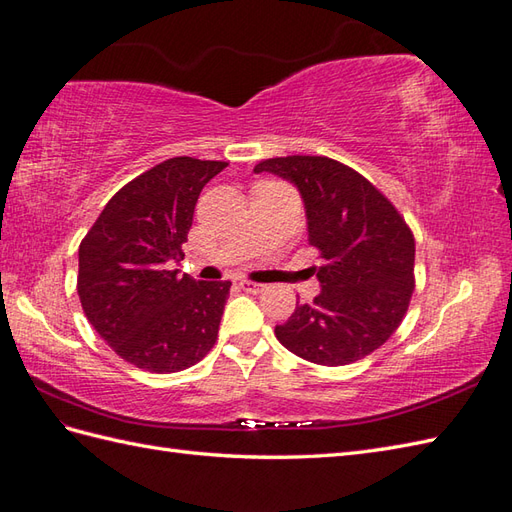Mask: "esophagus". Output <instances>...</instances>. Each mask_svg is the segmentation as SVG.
Here are the masks:
<instances>
[{"label": "esophagus", "mask_w": 512, "mask_h": 512, "mask_svg": "<svg viewBox=\"0 0 512 512\" xmlns=\"http://www.w3.org/2000/svg\"><path fill=\"white\" fill-rule=\"evenodd\" d=\"M240 288L246 290V292H251V294H259V292L266 290V285H264V283H255V281L244 279V281H240Z\"/></svg>", "instance_id": "1"}]
</instances>
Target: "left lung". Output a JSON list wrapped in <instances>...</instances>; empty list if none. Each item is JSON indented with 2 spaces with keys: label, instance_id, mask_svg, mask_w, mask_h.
Listing matches in <instances>:
<instances>
[{
  "label": "left lung",
  "instance_id": "obj_1",
  "mask_svg": "<svg viewBox=\"0 0 512 512\" xmlns=\"http://www.w3.org/2000/svg\"><path fill=\"white\" fill-rule=\"evenodd\" d=\"M255 172L288 178L305 200L307 242L325 261L314 303L275 327L285 349L320 366L358 362L395 334L414 292V235L379 189L329 157L292 154Z\"/></svg>",
  "mask_w": 512,
  "mask_h": 512
}]
</instances>
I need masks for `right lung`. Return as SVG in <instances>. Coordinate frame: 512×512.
<instances>
[{
	"label": "right lung",
	"mask_w": 512,
	"mask_h": 512,
	"mask_svg": "<svg viewBox=\"0 0 512 512\" xmlns=\"http://www.w3.org/2000/svg\"><path fill=\"white\" fill-rule=\"evenodd\" d=\"M227 161L174 157L117 192L78 248L82 312L122 360L178 373L213 349L231 281H196L181 261L198 196Z\"/></svg>",
	"instance_id": "1"
}]
</instances>
